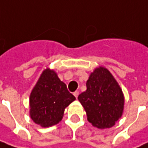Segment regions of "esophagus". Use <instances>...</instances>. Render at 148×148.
I'll use <instances>...</instances> for the list:
<instances>
[{
  "label": "esophagus",
  "mask_w": 148,
  "mask_h": 148,
  "mask_svg": "<svg viewBox=\"0 0 148 148\" xmlns=\"http://www.w3.org/2000/svg\"><path fill=\"white\" fill-rule=\"evenodd\" d=\"M73 94H74V96L76 97V99H77V97H78V95H79V92H78L77 91H76V92H73Z\"/></svg>",
  "instance_id": "34e87169"
}]
</instances>
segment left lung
<instances>
[{
	"mask_svg": "<svg viewBox=\"0 0 148 148\" xmlns=\"http://www.w3.org/2000/svg\"><path fill=\"white\" fill-rule=\"evenodd\" d=\"M88 121L100 129L110 128L122 115L124 96L112 74L104 67L94 70L87 81V90L78 96Z\"/></svg>",
	"mask_w": 148,
	"mask_h": 148,
	"instance_id": "obj_1",
	"label": "left lung"
}]
</instances>
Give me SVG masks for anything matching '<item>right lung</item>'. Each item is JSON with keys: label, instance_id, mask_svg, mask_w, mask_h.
Wrapping results in <instances>:
<instances>
[{"label": "right lung", "instance_id": "right-lung-1", "mask_svg": "<svg viewBox=\"0 0 148 148\" xmlns=\"http://www.w3.org/2000/svg\"><path fill=\"white\" fill-rule=\"evenodd\" d=\"M76 99L54 71H43L30 94V116L38 125L49 127L61 121L65 108Z\"/></svg>", "mask_w": 148, "mask_h": 148}]
</instances>
